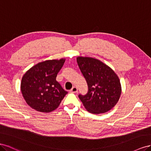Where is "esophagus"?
Here are the masks:
<instances>
[{
  "instance_id": "34e87169",
  "label": "esophagus",
  "mask_w": 151,
  "mask_h": 151,
  "mask_svg": "<svg viewBox=\"0 0 151 151\" xmlns=\"http://www.w3.org/2000/svg\"><path fill=\"white\" fill-rule=\"evenodd\" d=\"M77 92H78V88L76 87H73L70 90V92L71 93H76Z\"/></svg>"
}]
</instances>
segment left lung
I'll return each instance as SVG.
<instances>
[{
  "instance_id": "8db88e82",
  "label": "left lung",
  "mask_w": 151,
  "mask_h": 151,
  "mask_svg": "<svg viewBox=\"0 0 151 151\" xmlns=\"http://www.w3.org/2000/svg\"><path fill=\"white\" fill-rule=\"evenodd\" d=\"M76 61L88 87L87 94L78 96L85 108L92 114L111 110L117 104L122 93L118 75L99 59L79 56Z\"/></svg>"
}]
</instances>
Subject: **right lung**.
Returning a JSON list of instances; mask_svg holds the SVG:
<instances>
[{
  "instance_id": "right-lung-1",
  "label": "right lung",
  "mask_w": 151,
  "mask_h": 151,
  "mask_svg": "<svg viewBox=\"0 0 151 151\" xmlns=\"http://www.w3.org/2000/svg\"><path fill=\"white\" fill-rule=\"evenodd\" d=\"M65 59L47 60L38 63L24 73L21 91L27 104L37 111L49 113L57 109L68 92L56 76Z\"/></svg>"
}]
</instances>
